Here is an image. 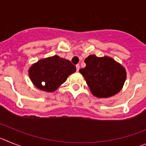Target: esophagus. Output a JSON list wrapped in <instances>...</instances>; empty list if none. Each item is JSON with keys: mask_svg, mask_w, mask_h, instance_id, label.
<instances>
[{"mask_svg": "<svg viewBox=\"0 0 146 146\" xmlns=\"http://www.w3.org/2000/svg\"><path fill=\"white\" fill-rule=\"evenodd\" d=\"M79 69H80L79 65H76V70H77V71H78V70H79Z\"/></svg>", "mask_w": 146, "mask_h": 146, "instance_id": "esophagus-1", "label": "esophagus"}]
</instances>
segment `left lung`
Returning a JSON list of instances; mask_svg holds the SVG:
<instances>
[{
	"label": "left lung",
	"instance_id": "obj_1",
	"mask_svg": "<svg viewBox=\"0 0 146 146\" xmlns=\"http://www.w3.org/2000/svg\"><path fill=\"white\" fill-rule=\"evenodd\" d=\"M86 67L79 72L84 77L92 93L98 98H109L119 92L126 80L125 69L108 57L90 55Z\"/></svg>",
	"mask_w": 146,
	"mask_h": 146
}]
</instances>
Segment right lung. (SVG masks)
I'll list each match as a JSON object with an SVG mask.
<instances>
[{
  "instance_id": "right-lung-1",
  "label": "right lung",
  "mask_w": 146,
  "mask_h": 146,
  "mask_svg": "<svg viewBox=\"0 0 146 146\" xmlns=\"http://www.w3.org/2000/svg\"><path fill=\"white\" fill-rule=\"evenodd\" d=\"M76 70V66L70 61L55 55L33 65L29 70V76L36 87L46 92H53Z\"/></svg>"
}]
</instances>
